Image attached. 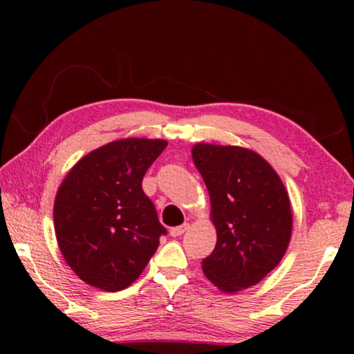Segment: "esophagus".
Returning <instances> with one entry per match:
<instances>
[{
  "instance_id": "1",
  "label": "esophagus",
  "mask_w": 354,
  "mask_h": 354,
  "mask_svg": "<svg viewBox=\"0 0 354 354\" xmlns=\"http://www.w3.org/2000/svg\"><path fill=\"white\" fill-rule=\"evenodd\" d=\"M187 230H189V223H183L181 226L171 227V230H170V236H171V237H178V236L184 234V232L187 231Z\"/></svg>"
}]
</instances>
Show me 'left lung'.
I'll use <instances>...</instances> for the list:
<instances>
[{"label":"left lung","instance_id":"8db88e82","mask_svg":"<svg viewBox=\"0 0 354 354\" xmlns=\"http://www.w3.org/2000/svg\"><path fill=\"white\" fill-rule=\"evenodd\" d=\"M192 158L209 190L217 230L203 272L227 293L257 284L290 242L292 211L283 181L266 159L242 147L196 143Z\"/></svg>","mask_w":354,"mask_h":354}]
</instances>
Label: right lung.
I'll return each mask as SVG.
<instances>
[{
    "label": "right lung",
    "instance_id": "right-lung-1",
    "mask_svg": "<svg viewBox=\"0 0 354 354\" xmlns=\"http://www.w3.org/2000/svg\"><path fill=\"white\" fill-rule=\"evenodd\" d=\"M167 147L160 139H122L77 162L57 190L55 231L65 262L84 283L106 292L140 277L167 234L142 189Z\"/></svg>",
    "mask_w": 354,
    "mask_h": 354
}]
</instances>
